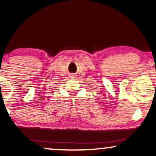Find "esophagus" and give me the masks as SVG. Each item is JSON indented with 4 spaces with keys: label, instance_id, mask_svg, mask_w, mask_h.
Listing matches in <instances>:
<instances>
[{
    "label": "esophagus",
    "instance_id": "obj_1",
    "mask_svg": "<svg viewBox=\"0 0 156 156\" xmlns=\"http://www.w3.org/2000/svg\"><path fill=\"white\" fill-rule=\"evenodd\" d=\"M71 78H76V76H75L74 74H72V75H71Z\"/></svg>",
    "mask_w": 156,
    "mask_h": 156
}]
</instances>
